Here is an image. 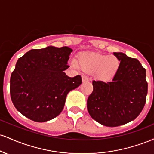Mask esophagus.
Segmentation results:
<instances>
[{
  "instance_id": "1",
  "label": "esophagus",
  "mask_w": 154,
  "mask_h": 154,
  "mask_svg": "<svg viewBox=\"0 0 154 154\" xmlns=\"http://www.w3.org/2000/svg\"><path fill=\"white\" fill-rule=\"evenodd\" d=\"M82 79L83 82H88V81H89V78H88V76H86V75H82Z\"/></svg>"
}]
</instances>
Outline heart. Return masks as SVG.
<instances>
[{
    "label": "heart",
    "instance_id": "b5f03b06",
    "mask_svg": "<svg viewBox=\"0 0 154 154\" xmlns=\"http://www.w3.org/2000/svg\"><path fill=\"white\" fill-rule=\"evenodd\" d=\"M72 66L76 69L79 67L88 72H95L101 79H109L115 74L119 66V61L114 56H109L98 53L86 51L79 56V63L72 59Z\"/></svg>",
    "mask_w": 154,
    "mask_h": 154
}]
</instances>
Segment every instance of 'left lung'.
<instances>
[{"label":"left lung","mask_w":154,"mask_h":154,"mask_svg":"<svg viewBox=\"0 0 154 154\" xmlns=\"http://www.w3.org/2000/svg\"><path fill=\"white\" fill-rule=\"evenodd\" d=\"M120 61L110 82L93 80V93L87 108L93 119L107 127H117L132 121L140 114L146 101L148 82L146 69L136 59L114 53Z\"/></svg>","instance_id":"obj_1"}]
</instances>
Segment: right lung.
<instances>
[{
  "label": "right lung",
  "mask_w": 154,
  "mask_h": 154,
  "mask_svg": "<svg viewBox=\"0 0 154 154\" xmlns=\"http://www.w3.org/2000/svg\"><path fill=\"white\" fill-rule=\"evenodd\" d=\"M72 50L64 46L32 49L19 58L10 79L12 103L32 121L44 122L57 116L68 93L82 83L77 75L69 77L64 70Z\"/></svg>",
  "instance_id": "right-lung-1"
}]
</instances>
